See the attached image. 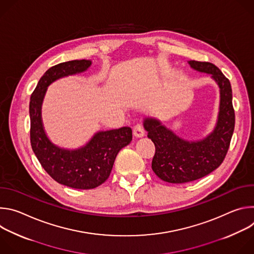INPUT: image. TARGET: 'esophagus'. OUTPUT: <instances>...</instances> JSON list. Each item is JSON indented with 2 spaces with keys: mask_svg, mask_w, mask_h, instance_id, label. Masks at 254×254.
<instances>
[{
  "mask_svg": "<svg viewBox=\"0 0 254 254\" xmlns=\"http://www.w3.org/2000/svg\"><path fill=\"white\" fill-rule=\"evenodd\" d=\"M132 132H133V135L136 137V138H141L144 136V130L142 128V127L140 125H136L133 129H132Z\"/></svg>",
  "mask_w": 254,
  "mask_h": 254,
  "instance_id": "34e87169",
  "label": "esophagus"
}]
</instances>
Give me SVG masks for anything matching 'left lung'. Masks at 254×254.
<instances>
[{"mask_svg":"<svg viewBox=\"0 0 254 254\" xmlns=\"http://www.w3.org/2000/svg\"><path fill=\"white\" fill-rule=\"evenodd\" d=\"M200 73L209 74L219 89V106L215 126L200 139L178 135L158 118H143L142 126L156 147L152 162L154 173L165 182L182 184L207 176L223 162L234 130L235 115L229 80L218 67L209 62L188 61Z\"/></svg>","mask_w":254,"mask_h":254,"instance_id":"8db88e82","label":"left lung"}]
</instances>
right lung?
Listing matches in <instances>:
<instances>
[{"instance_id":"obj_1","label":"right lung","mask_w":254,"mask_h":254,"mask_svg":"<svg viewBox=\"0 0 254 254\" xmlns=\"http://www.w3.org/2000/svg\"><path fill=\"white\" fill-rule=\"evenodd\" d=\"M91 60H72L49 68L40 78L30 98L31 146L43 169L59 184L79 190L93 189L110 177L119 152L131 141V128L96 131L83 146L65 149L57 146L47 135L42 104L49 85L58 79L83 73Z\"/></svg>"}]
</instances>
